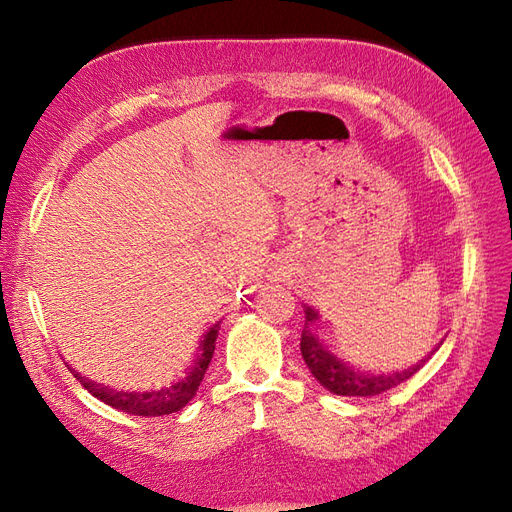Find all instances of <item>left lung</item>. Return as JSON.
Returning <instances> with one entry per match:
<instances>
[{
	"mask_svg": "<svg viewBox=\"0 0 512 512\" xmlns=\"http://www.w3.org/2000/svg\"><path fill=\"white\" fill-rule=\"evenodd\" d=\"M316 320H318L316 309L305 307V324H303V333H301L303 361L309 367V371H312V376L324 386V389L335 393V395H342V397H374L384 391L395 389L397 384L412 378L442 344L440 342L436 348L431 350V354L425 356V359H421L406 369L389 371V374H365V371L354 369L348 363H344L342 359H337V356L329 350V346L316 335Z\"/></svg>",
	"mask_w": 512,
	"mask_h": 512,
	"instance_id": "8db88e82",
	"label": "left lung"
}]
</instances>
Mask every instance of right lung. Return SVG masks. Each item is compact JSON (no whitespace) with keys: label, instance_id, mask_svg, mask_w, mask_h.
<instances>
[{"label":"right lung","instance_id":"add662e5","mask_svg":"<svg viewBox=\"0 0 512 512\" xmlns=\"http://www.w3.org/2000/svg\"><path fill=\"white\" fill-rule=\"evenodd\" d=\"M220 331V322H215L213 327L205 333L203 342H200V352L196 356V361L190 365V369L185 374L170 382L162 389H153V391H115L108 389L104 384H96L81 376L79 371H74V378L79 380L85 389L104 401L106 406H111L115 410H121L126 414L134 416H164V414H173L179 412L181 408L188 406V401L196 395L200 382L205 378V371L211 363V356L215 350V339H218Z\"/></svg>","mask_w":512,"mask_h":512}]
</instances>
